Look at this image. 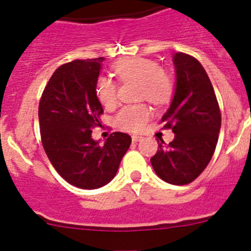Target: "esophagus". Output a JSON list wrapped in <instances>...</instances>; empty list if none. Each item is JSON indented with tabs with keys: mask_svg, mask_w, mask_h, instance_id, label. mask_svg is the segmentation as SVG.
<instances>
[{
	"mask_svg": "<svg viewBox=\"0 0 251 251\" xmlns=\"http://www.w3.org/2000/svg\"><path fill=\"white\" fill-rule=\"evenodd\" d=\"M142 136H137V135H133L132 136V142L133 143H137V142H140V141H142Z\"/></svg>",
	"mask_w": 251,
	"mask_h": 251,
	"instance_id": "34e87169",
	"label": "esophagus"
}]
</instances>
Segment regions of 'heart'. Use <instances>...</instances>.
Wrapping results in <instances>:
<instances>
[{
	"mask_svg": "<svg viewBox=\"0 0 251 251\" xmlns=\"http://www.w3.org/2000/svg\"><path fill=\"white\" fill-rule=\"evenodd\" d=\"M113 73L120 81H140V96L155 104L169 102L174 92V81L169 74L160 70V65L153 59L142 57L124 58L113 65ZM96 93L105 107L116 102V85L107 76H100L96 83ZM151 116L146 104L127 105L116 115V121L123 128L138 131Z\"/></svg>",
	"mask_w": 251,
	"mask_h": 251,
	"instance_id": "b5f03b06",
	"label": "heart"
}]
</instances>
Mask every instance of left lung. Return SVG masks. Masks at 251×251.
<instances>
[{
  "label": "left lung",
  "instance_id": "obj_1",
  "mask_svg": "<svg viewBox=\"0 0 251 251\" xmlns=\"http://www.w3.org/2000/svg\"><path fill=\"white\" fill-rule=\"evenodd\" d=\"M176 73L170 108L161 118L175 138L161 141L151 159L155 174L176 186L191 183L214 155L221 128V113L214 87L203 65L192 55L175 53Z\"/></svg>",
  "mask_w": 251,
  "mask_h": 251
}]
</instances>
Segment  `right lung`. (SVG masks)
<instances>
[{
  "mask_svg": "<svg viewBox=\"0 0 251 251\" xmlns=\"http://www.w3.org/2000/svg\"><path fill=\"white\" fill-rule=\"evenodd\" d=\"M105 58L73 60L53 73L39 105L42 146L57 173L73 186L97 189L109 183L130 148L127 133L113 132L104 144L92 138L102 104L96 83Z\"/></svg>",
  "mask_w": 251,
  "mask_h": 251,
  "instance_id": "obj_1",
  "label": "right lung"
}]
</instances>
